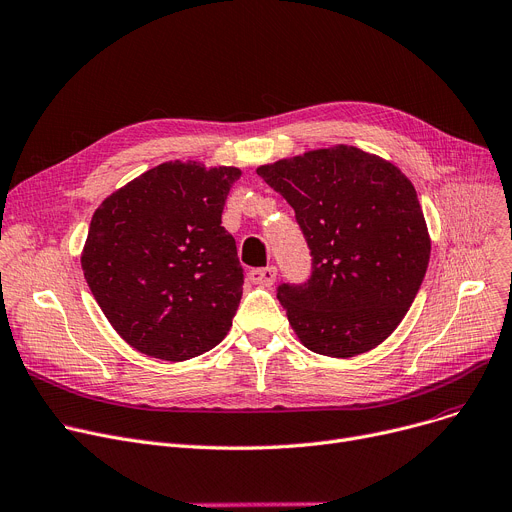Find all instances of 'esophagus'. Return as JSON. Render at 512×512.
Segmentation results:
<instances>
[{
  "label": "esophagus",
  "instance_id": "obj_1",
  "mask_svg": "<svg viewBox=\"0 0 512 512\" xmlns=\"http://www.w3.org/2000/svg\"><path fill=\"white\" fill-rule=\"evenodd\" d=\"M248 279L258 287H270L277 279V268L266 266V268H254L248 273Z\"/></svg>",
  "mask_w": 512,
  "mask_h": 512
}]
</instances>
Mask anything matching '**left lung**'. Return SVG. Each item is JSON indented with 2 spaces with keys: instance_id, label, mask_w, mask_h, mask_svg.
<instances>
[{
  "instance_id": "left-lung-1",
  "label": "left lung",
  "mask_w": 512,
  "mask_h": 512,
  "mask_svg": "<svg viewBox=\"0 0 512 512\" xmlns=\"http://www.w3.org/2000/svg\"><path fill=\"white\" fill-rule=\"evenodd\" d=\"M256 173L291 204L310 248V277L277 287L299 341L328 357L380 345L411 308L430 262L413 184L393 163L345 144Z\"/></svg>"
}]
</instances>
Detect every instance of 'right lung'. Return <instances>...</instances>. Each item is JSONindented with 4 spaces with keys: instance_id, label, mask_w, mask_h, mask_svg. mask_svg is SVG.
I'll return each mask as SVG.
<instances>
[{
    "instance_id": "right-lung-1",
    "label": "right lung",
    "mask_w": 512,
    "mask_h": 512,
    "mask_svg": "<svg viewBox=\"0 0 512 512\" xmlns=\"http://www.w3.org/2000/svg\"><path fill=\"white\" fill-rule=\"evenodd\" d=\"M239 175L237 167L169 161L95 210L84 279L117 335L140 353L184 362L225 339L244 268L221 215Z\"/></svg>"
}]
</instances>
